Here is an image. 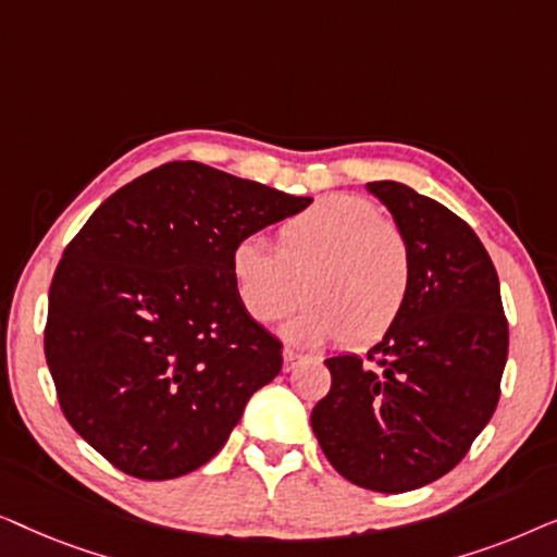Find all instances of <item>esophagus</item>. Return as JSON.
<instances>
[{
	"label": "esophagus",
	"instance_id": "esophagus-1",
	"mask_svg": "<svg viewBox=\"0 0 557 557\" xmlns=\"http://www.w3.org/2000/svg\"><path fill=\"white\" fill-rule=\"evenodd\" d=\"M301 360L299 352H294V349H284V370H294V364Z\"/></svg>",
	"mask_w": 557,
	"mask_h": 557
}]
</instances>
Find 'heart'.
I'll return each mask as SVG.
<instances>
[{
    "label": "heart",
    "instance_id": "1",
    "mask_svg": "<svg viewBox=\"0 0 557 557\" xmlns=\"http://www.w3.org/2000/svg\"><path fill=\"white\" fill-rule=\"evenodd\" d=\"M231 271L238 299L261 324L309 301L288 326V337L304 345L342 337L360 347L385 337L413 286L403 233L355 195L322 197L286 218L276 231V250L256 238L240 240Z\"/></svg>",
    "mask_w": 557,
    "mask_h": 557
}]
</instances>
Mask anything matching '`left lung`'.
Instances as JSON below:
<instances>
[{
    "instance_id": "8db88e82",
    "label": "left lung",
    "mask_w": 557,
    "mask_h": 557,
    "mask_svg": "<svg viewBox=\"0 0 557 557\" xmlns=\"http://www.w3.org/2000/svg\"><path fill=\"white\" fill-rule=\"evenodd\" d=\"M368 189L408 243L413 286L368 355L324 360L332 387L311 429L347 482L400 494L448 474L490 423L509 330L492 258L459 215L400 182Z\"/></svg>"
}]
</instances>
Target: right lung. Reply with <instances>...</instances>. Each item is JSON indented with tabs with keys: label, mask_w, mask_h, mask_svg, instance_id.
<instances>
[{
	"label": "right lung",
	"mask_w": 557,
	"mask_h": 557,
	"mask_svg": "<svg viewBox=\"0 0 557 557\" xmlns=\"http://www.w3.org/2000/svg\"><path fill=\"white\" fill-rule=\"evenodd\" d=\"M309 205L170 162L116 189L67 243L45 360L67 423L113 467L147 482L200 469L278 375L281 342L243 307L231 258Z\"/></svg>",
	"instance_id": "right-lung-1"
}]
</instances>
